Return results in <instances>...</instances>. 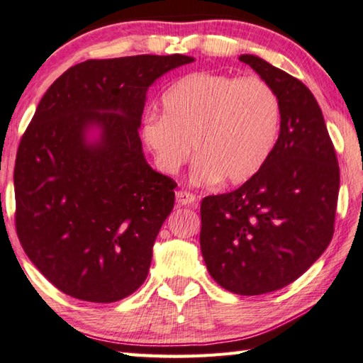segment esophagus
I'll return each mask as SVG.
<instances>
[{
	"mask_svg": "<svg viewBox=\"0 0 363 363\" xmlns=\"http://www.w3.org/2000/svg\"><path fill=\"white\" fill-rule=\"evenodd\" d=\"M175 201L179 205H194L196 203V196L188 193V191H177Z\"/></svg>",
	"mask_w": 363,
	"mask_h": 363,
	"instance_id": "esophagus-1",
	"label": "esophagus"
}]
</instances>
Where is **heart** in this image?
I'll return each mask as SVG.
<instances>
[{"label": "heart", "mask_w": 363, "mask_h": 363, "mask_svg": "<svg viewBox=\"0 0 363 363\" xmlns=\"http://www.w3.org/2000/svg\"><path fill=\"white\" fill-rule=\"evenodd\" d=\"M161 104L162 115L145 117L140 135L162 174L179 172L193 145L194 183H243L275 148L281 107L259 77L194 72L175 82Z\"/></svg>", "instance_id": "b5f03b06"}]
</instances>
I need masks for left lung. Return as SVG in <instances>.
<instances>
[{
    "mask_svg": "<svg viewBox=\"0 0 363 363\" xmlns=\"http://www.w3.org/2000/svg\"><path fill=\"white\" fill-rule=\"evenodd\" d=\"M279 99V135L259 172L201 203V251L211 278L261 296L303 275L329 246L340 169L318 101L302 82L256 55H240Z\"/></svg>",
    "mask_w": 363,
    "mask_h": 363,
    "instance_id": "obj_1",
    "label": "left lung"
}]
</instances>
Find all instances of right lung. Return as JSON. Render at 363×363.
<instances>
[{"instance_id":"add662e5","label":"right lung","mask_w":363,"mask_h":363,"mask_svg":"<svg viewBox=\"0 0 363 363\" xmlns=\"http://www.w3.org/2000/svg\"><path fill=\"white\" fill-rule=\"evenodd\" d=\"M193 61L88 60L40 99L13 169L16 225L30 261L67 296L112 303L145 281L177 183L143 156L142 113L148 88Z\"/></svg>"}]
</instances>
